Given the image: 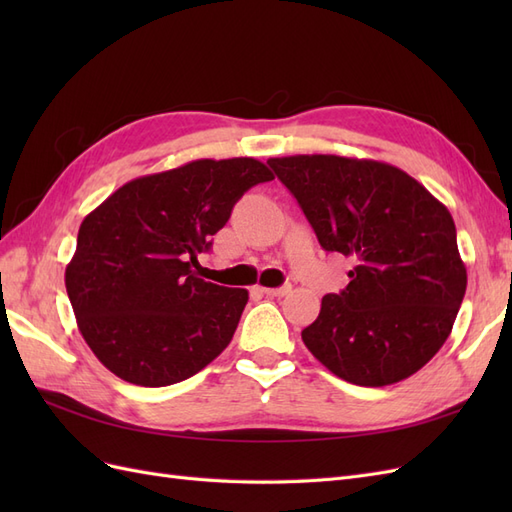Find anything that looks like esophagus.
Wrapping results in <instances>:
<instances>
[{
    "label": "esophagus",
    "instance_id": "esophagus-1",
    "mask_svg": "<svg viewBox=\"0 0 512 512\" xmlns=\"http://www.w3.org/2000/svg\"><path fill=\"white\" fill-rule=\"evenodd\" d=\"M260 292H265L267 297H284V294L290 292V286H280V288H260Z\"/></svg>",
    "mask_w": 512,
    "mask_h": 512
}]
</instances>
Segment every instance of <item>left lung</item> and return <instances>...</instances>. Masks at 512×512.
<instances>
[{"label":"left lung","instance_id":"left-lung-1","mask_svg":"<svg viewBox=\"0 0 512 512\" xmlns=\"http://www.w3.org/2000/svg\"><path fill=\"white\" fill-rule=\"evenodd\" d=\"M327 252L356 267L303 329L307 350L359 386L406 380L433 359L466 294L451 213L404 170L342 156L267 162Z\"/></svg>","mask_w":512,"mask_h":512}]
</instances>
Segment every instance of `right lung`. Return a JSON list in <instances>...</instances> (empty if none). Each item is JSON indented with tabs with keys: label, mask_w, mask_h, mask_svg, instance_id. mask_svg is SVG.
Segmentation results:
<instances>
[{
	"label": "right lung",
	"mask_w": 512,
	"mask_h": 512,
	"mask_svg": "<svg viewBox=\"0 0 512 512\" xmlns=\"http://www.w3.org/2000/svg\"><path fill=\"white\" fill-rule=\"evenodd\" d=\"M271 170L254 158L194 160L121 185L79 228L66 267L76 324L121 380L168 386L205 369L247 303L192 273L237 200Z\"/></svg>",
	"instance_id": "obj_1"
}]
</instances>
